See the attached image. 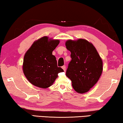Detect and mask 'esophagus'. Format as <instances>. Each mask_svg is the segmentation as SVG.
I'll list each match as a JSON object with an SVG mask.
<instances>
[{"label": "esophagus", "mask_w": 123, "mask_h": 123, "mask_svg": "<svg viewBox=\"0 0 123 123\" xmlns=\"http://www.w3.org/2000/svg\"><path fill=\"white\" fill-rule=\"evenodd\" d=\"M62 68L64 70V71H66V66H63L62 67Z\"/></svg>", "instance_id": "34e87169"}]
</instances>
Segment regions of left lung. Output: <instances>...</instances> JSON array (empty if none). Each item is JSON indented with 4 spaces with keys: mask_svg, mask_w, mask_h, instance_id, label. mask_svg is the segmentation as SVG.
<instances>
[{
    "mask_svg": "<svg viewBox=\"0 0 123 123\" xmlns=\"http://www.w3.org/2000/svg\"><path fill=\"white\" fill-rule=\"evenodd\" d=\"M65 45L72 58L66 75L71 80L77 92H87L101 76L103 70L101 58L92 43L85 39H68Z\"/></svg>",
    "mask_w": 123,
    "mask_h": 123,
    "instance_id": "8db88e82",
    "label": "left lung"
}]
</instances>
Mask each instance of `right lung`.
Instances as JSON below:
<instances>
[{
  "label": "right lung",
  "mask_w": 123,
  "mask_h": 123,
  "mask_svg": "<svg viewBox=\"0 0 123 123\" xmlns=\"http://www.w3.org/2000/svg\"><path fill=\"white\" fill-rule=\"evenodd\" d=\"M60 43L59 39L44 36L33 42L25 52L23 71L31 84L42 89H47L54 83L58 74L63 72L58 67L52 52Z\"/></svg>",
  "instance_id": "1"
}]
</instances>
